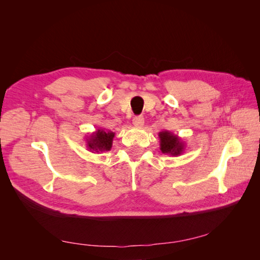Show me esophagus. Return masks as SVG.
Returning <instances> with one entry per match:
<instances>
[{"mask_svg":"<svg viewBox=\"0 0 260 260\" xmlns=\"http://www.w3.org/2000/svg\"><path fill=\"white\" fill-rule=\"evenodd\" d=\"M133 124L136 125V127H142L144 124V118L142 116H137L133 118Z\"/></svg>","mask_w":260,"mask_h":260,"instance_id":"obj_1","label":"esophagus"}]
</instances>
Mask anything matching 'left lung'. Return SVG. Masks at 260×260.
Here are the masks:
<instances>
[{
    "label": "left lung",
    "instance_id": "left-lung-1",
    "mask_svg": "<svg viewBox=\"0 0 260 260\" xmlns=\"http://www.w3.org/2000/svg\"><path fill=\"white\" fill-rule=\"evenodd\" d=\"M158 137L161 153L171 156H179L184 152L185 143L177 135L166 130L160 131Z\"/></svg>",
    "mask_w": 260,
    "mask_h": 260
}]
</instances>
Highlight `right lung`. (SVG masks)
Returning <instances> with one entry per match:
<instances>
[{
	"label": "right lung",
	"instance_id": "obj_1",
	"mask_svg": "<svg viewBox=\"0 0 260 260\" xmlns=\"http://www.w3.org/2000/svg\"><path fill=\"white\" fill-rule=\"evenodd\" d=\"M115 133L104 129H98L86 138V147L92 153H102L111 151Z\"/></svg>",
	"mask_w": 260,
	"mask_h": 260
}]
</instances>
